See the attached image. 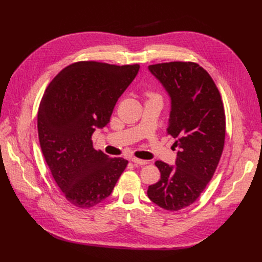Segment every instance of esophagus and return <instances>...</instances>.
I'll return each mask as SVG.
<instances>
[{"label":"esophagus","instance_id":"obj_1","mask_svg":"<svg viewBox=\"0 0 262 262\" xmlns=\"http://www.w3.org/2000/svg\"><path fill=\"white\" fill-rule=\"evenodd\" d=\"M132 161H133L135 164H138V166H144V164H146V163L148 162L147 160H142V159L136 158V157H133V158H132Z\"/></svg>","mask_w":262,"mask_h":262}]
</instances>
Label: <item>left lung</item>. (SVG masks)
I'll list each match as a JSON object with an SVG mask.
<instances>
[{
  "label": "left lung",
  "instance_id": "1",
  "mask_svg": "<svg viewBox=\"0 0 262 262\" xmlns=\"http://www.w3.org/2000/svg\"><path fill=\"white\" fill-rule=\"evenodd\" d=\"M148 71L170 98L168 133L178 149L174 166L155 162L161 176L147 196L177 211L194 203L214 174L225 141L224 107L212 78L198 63H158Z\"/></svg>",
  "mask_w": 262,
  "mask_h": 262
}]
</instances>
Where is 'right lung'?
Masks as SVG:
<instances>
[{"label":"right lung","mask_w":262,"mask_h":262,"mask_svg":"<svg viewBox=\"0 0 262 262\" xmlns=\"http://www.w3.org/2000/svg\"><path fill=\"white\" fill-rule=\"evenodd\" d=\"M139 64L79 61L61 70L47 88L38 112L43 157L66 199L90 208L108 198L128 161L93 148L96 128L107 126L118 99Z\"/></svg>","instance_id":"1"}]
</instances>
